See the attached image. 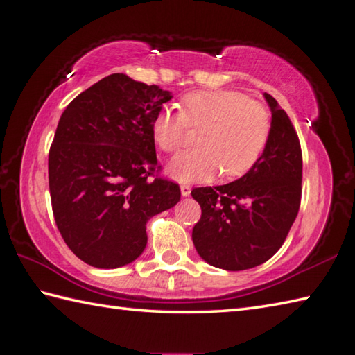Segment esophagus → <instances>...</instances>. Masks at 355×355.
Instances as JSON below:
<instances>
[{"label":"esophagus","instance_id":"esophagus-1","mask_svg":"<svg viewBox=\"0 0 355 355\" xmlns=\"http://www.w3.org/2000/svg\"><path fill=\"white\" fill-rule=\"evenodd\" d=\"M180 191H182L183 197H188L191 194V186L189 184H182V186H180Z\"/></svg>","mask_w":355,"mask_h":355}]
</instances>
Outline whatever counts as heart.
Here are the masks:
<instances>
[{
	"label": "heart",
	"mask_w": 355,
	"mask_h": 355,
	"mask_svg": "<svg viewBox=\"0 0 355 355\" xmlns=\"http://www.w3.org/2000/svg\"><path fill=\"white\" fill-rule=\"evenodd\" d=\"M189 127H205L198 137L202 147L177 153L167 173L180 183H200L220 171L225 177L247 173L268 143L272 116L239 89H202L184 96L182 110L161 108L152 135L161 150L175 152L188 141Z\"/></svg>",
	"instance_id": "obj_1"
}]
</instances>
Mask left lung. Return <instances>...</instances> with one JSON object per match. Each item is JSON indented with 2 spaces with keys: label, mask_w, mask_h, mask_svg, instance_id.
Returning a JSON list of instances; mask_svg holds the SVG:
<instances>
[{
  "label": "left lung",
  "mask_w": 355,
  "mask_h": 355,
  "mask_svg": "<svg viewBox=\"0 0 355 355\" xmlns=\"http://www.w3.org/2000/svg\"><path fill=\"white\" fill-rule=\"evenodd\" d=\"M272 130L261 158L236 182L192 189L202 217L192 230L197 253L211 266L239 272L278 251L298 216L302 153L292 121L272 96Z\"/></svg>",
  "instance_id": "8db88e82"
}]
</instances>
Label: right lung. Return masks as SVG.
I'll list each match as a JSON object with an SVG mask.
<instances>
[{
	"instance_id": "1",
	"label": "right lung",
	"mask_w": 355,
	"mask_h": 355,
	"mask_svg": "<svg viewBox=\"0 0 355 355\" xmlns=\"http://www.w3.org/2000/svg\"><path fill=\"white\" fill-rule=\"evenodd\" d=\"M172 96L110 74L62 113L49 149V192L63 241L85 263L118 268L147 243L146 223L182 192L161 178L152 121Z\"/></svg>"
}]
</instances>
